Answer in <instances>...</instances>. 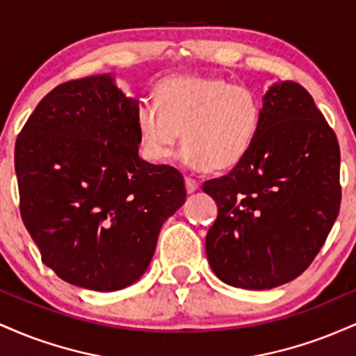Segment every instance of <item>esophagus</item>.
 I'll use <instances>...</instances> for the list:
<instances>
[{
	"label": "esophagus",
	"mask_w": 356,
	"mask_h": 356,
	"mask_svg": "<svg viewBox=\"0 0 356 356\" xmlns=\"http://www.w3.org/2000/svg\"><path fill=\"white\" fill-rule=\"evenodd\" d=\"M186 189H187V194H194V192L199 189V184L192 181V179H186Z\"/></svg>",
	"instance_id": "obj_1"
}]
</instances>
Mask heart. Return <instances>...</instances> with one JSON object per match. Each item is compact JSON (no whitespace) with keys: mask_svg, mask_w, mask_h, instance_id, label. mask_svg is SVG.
I'll return each mask as SVG.
<instances>
[{"mask_svg":"<svg viewBox=\"0 0 356 356\" xmlns=\"http://www.w3.org/2000/svg\"><path fill=\"white\" fill-rule=\"evenodd\" d=\"M155 102L137 110L138 140L152 162L169 161L184 138L186 169H232L251 150L259 130L256 93L220 76H167L155 87Z\"/></svg>","mask_w":356,"mask_h":356,"instance_id":"obj_1","label":"heart"}]
</instances>
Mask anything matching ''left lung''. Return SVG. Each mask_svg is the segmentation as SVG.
Masks as SVG:
<instances>
[{
	"instance_id": "1",
	"label": "left lung",
	"mask_w": 356,
	"mask_h": 356,
	"mask_svg": "<svg viewBox=\"0 0 356 356\" xmlns=\"http://www.w3.org/2000/svg\"><path fill=\"white\" fill-rule=\"evenodd\" d=\"M202 189L219 209L206 236L214 275L257 291L289 283L312 264L338 218L337 136L301 85L277 80L263 95L251 150Z\"/></svg>"
}]
</instances>
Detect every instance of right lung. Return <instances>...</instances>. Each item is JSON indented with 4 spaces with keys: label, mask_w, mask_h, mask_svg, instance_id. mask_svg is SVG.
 Segmentation results:
<instances>
[{
    "label": "right lung",
    "mask_w": 356,
    "mask_h": 356,
    "mask_svg": "<svg viewBox=\"0 0 356 356\" xmlns=\"http://www.w3.org/2000/svg\"><path fill=\"white\" fill-rule=\"evenodd\" d=\"M137 110L113 73L85 76L53 88L16 138L24 226L56 276L92 291L140 280L186 202L179 170L138 157Z\"/></svg>",
    "instance_id": "obj_1"
}]
</instances>
